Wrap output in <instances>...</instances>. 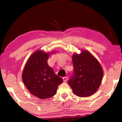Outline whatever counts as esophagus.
Wrapping results in <instances>:
<instances>
[{
    "mask_svg": "<svg viewBox=\"0 0 122 122\" xmlns=\"http://www.w3.org/2000/svg\"><path fill=\"white\" fill-rule=\"evenodd\" d=\"M62 78H63V80L64 82H67L68 80V77H63Z\"/></svg>",
    "mask_w": 122,
    "mask_h": 122,
    "instance_id": "obj_1",
    "label": "esophagus"
}]
</instances>
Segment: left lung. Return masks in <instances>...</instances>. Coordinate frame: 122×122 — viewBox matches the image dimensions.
Masks as SVG:
<instances>
[{
  "label": "left lung",
  "instance_id": "8db88e82",
  "mask_svg": "<svg viewBox=\"0 0 122 122\" xmlns=\"http://www.w3.org/2000/svg\"><path fill=\"white\" fill-rule=\"evenodd\" d=\"M74 71L68 80L74 94L87 97L95 92L100 86L103 75L100 63L92 54L83 51L73 55Z\"/></svg>",
  "mask_w": 122,
  "mask_h": 122
}]
</instances>
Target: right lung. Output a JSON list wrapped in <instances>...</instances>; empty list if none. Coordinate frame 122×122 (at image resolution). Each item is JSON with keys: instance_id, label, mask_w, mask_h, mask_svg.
Wrapping results in <instances>:
<instances>
[{"instance_id": "obj_1", "label": "right lung", "mask_w": 122, "mask_h": 122, "mask_svg": "<svg viewBox=\"0 0 122 122\" xmlns=\"http://www.w3.org/2000/svg\"><path fill=\"white\" fill-rule=\"evenodd\" d=\"M49 53L38 51L30 57L22 74V81L30 93L41 99L54 96L63 82L47 63Z\"/></svg>"}]
</instances>
